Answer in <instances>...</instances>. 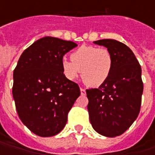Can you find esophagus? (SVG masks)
Wrapping results in <instances>:
<instances>
[{"instance_id":"esophagus-1","label":"esophagus","mask_w":155,"mask_h":155,"mask_svg":"<svg viewBox=\"0 0 155 155\" xmlns=\"http://www.w3.org/2000/svg\"><path fill=\"white\" fill-rule=\"evenodd\" d=\"M80 91H81V95H85V94H86L85 90H84V89H83V88H80Z\"/></svg>"}]
</instances>
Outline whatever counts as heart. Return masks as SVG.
Segmentation results:
<instances>
[{
	"mask_svg": "<svg viewBox=\"0 0 155 155\" xmlns=\"http://www.w3.org/2000/svg\"><path fill=\"white\" fill-rule=\"evenodd\" d=\"M71 60L63 58L62 71L70 80L75 79L81 71L84 82L92 87L104 84L109 78L113 59L109 50L91 45H83L71 54Z\"/></svg>",
	"mask_w": 155,
	"mask_h": 155,
	"instance_id": "b5f03b06",
	"label": "heart"
}]
</instances>
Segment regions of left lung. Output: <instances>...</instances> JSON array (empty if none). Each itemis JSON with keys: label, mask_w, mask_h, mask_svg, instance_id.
Returning a JSON list of instances; mask_svg holds the SVG:
<instances>
[{"label": "left lung", "mask_w": 155, "mask_h": 155, "mask_svg": "<svg viewBox=\"0 0 155 155\" xmlns=\"http://www.w3.org/2000/svg\"><path fill=\"white\" fill-rule=\"evenodd\" d=\"M112 56L109 78L98 89L86 90L88 111L93 128L104 136L123 134L140 113L143 83L138 60L125 44L115 39H100Z\"/></svg>", "instance_id": "8db88e82"}]
</instances>
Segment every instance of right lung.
Listing matches in <instances>:
<instances>
[{
	"instance_id": "add662e5",
	"label": "right lung",
	"mask_w": 155,
	"mask_h": 155,
	"mask_svg": "<svg viewBox=\"0 0 155 155\" xmlns=\"http://www.w3.org/2000/svg\"><path fill=\"white\" fill-rule=\"evenodd\" d=\"M78 45L54 37L38 39L22 52L14 71L13 97L18 116L33 134H58L80 96L78 85L62 71L64 55Z\"/></svg>"
}]
</instances>
